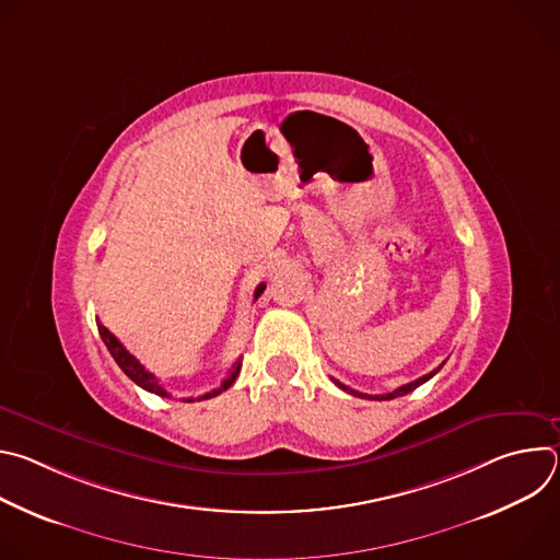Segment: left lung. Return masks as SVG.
Wrapping results in <instances>:
<instances>
[{"label":"left lung","instance_id":"8db88e82","mask_svg":"<svg viewBox=\"0 0 560 560\" xmlns=\"http://www.w3.org/2000/svg\"><path fill=\"white\" fill-rule=\"evenodd\" d=\"M443 368V363L436 368V370H432L430 374H425V376H421V378H417V381H412V383H406V385H401V387H396L394 392H387V394H376V396H370V394H363V392H357V389H352V387H348V385H343L341 381H337V378H332L343 392H348V394H354V396H359V398H376V401H389V398H396V396H404V394H410L412 389H417L419 385H423L425 381H430L439 370Z\"/></svg>","mask_w":560,"mask_h":560}]
</instances>
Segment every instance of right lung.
I'll use <instances>...</instances> for the list:
<instances>
[{
	"mask_svg": "<svg viewBox=\"0 0 560 560\" xmlns=\"http://www.w3.org/2000/svg\"><path fill=\"white\" fill-rule=\"evenodd\" d=\"M266 290V283H259L257 285V290H255V301L261 296V292ZM97 328H100V337L104 339V343H106V348H108V352L113 354V359L117 361V365L124 370V374L130 378V381H135L139 387H143V389H148V392H152V394H159V396H171L162 385H159V378L152 374V372H148L121 343H119V339L108 330V328H104L100 322H97ZM238 370H242V361H236L234 365H232V370H230V374H228V378H223V383H221V387H217V389H212V392H208V394H203L201 398H212V396H217V394H221L223 389H228L232 383H234V378L238 376ZM186 401L190 404V401H195V398H186Z\"/></svg>",
	"mask_w": 560,
	"mask_h": 560,
	"instance_id": "add662e5",
	"label": "right lung"
}]
</instances>
